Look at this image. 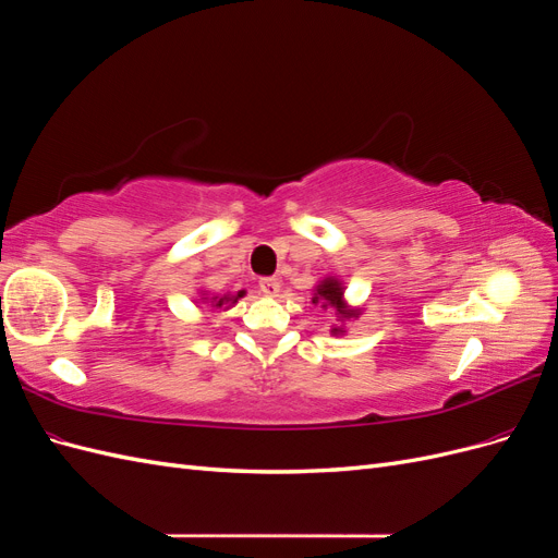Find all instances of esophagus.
Listing matches in <instances>:
<instances>
[{"mask_svg":"<svg viewBox=\"0 0 558 558\" xmlns=\"http://www.w3.org/2000/svg\"><path fill=\"white\" fill-rule=\"evenodd\" d=\"M260 291H263L265 295H269V298H275V295L279 293V279H275V277H263V279H260Z\"/></svg>","mask_w":558,"mask_h":558,"instance_id":"34e87169","label":"esophagus"}]
</instances>
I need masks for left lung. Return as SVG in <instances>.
Instances as JSON below:
<instances>
[{
  "instance_id": "obj_1",
  "label": "left lung",
  "mask_w": 558,
  "mask_h": 558,
  "mask_svg": "<svg viewBox=\"0 0 558 558\" xmlns=\"http://www.w3.org/2000/svg\"><path fill=\"white\" fill-rule=\"evenodd\" d=\"M314 305H320L324 310L332 307L337 312V316H340V320H347L351 316H359V310H349L347 302H344V289L342 283L337 279H324L318 286H316V293L312 298ZM335 335L344 332L342 328H332Z\"/></svg>"
}]
</instances>
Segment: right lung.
<instances>
[{
  "label": "right lung",
  "mask_w": 558,
  "mask_h": 558,
  "mask_svg": "<svg viewBox=\"0 0 558 558\" xmlns=\"http://www.w3.org/2000/svg\"><path fill=\"white\" fill-rule=\"evenodd\" d=\"M240 298H244V291H240L238 295H223V298H211V302H216V307H223V305H234ZM207 300V298H205Z\"/></svg>",
  "instance_id": "add662e5"
}]
</instances>
